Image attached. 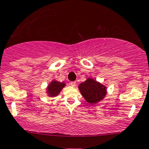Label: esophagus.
<instances>
[{"label":"esophagus","instance_id":"34e87169","mask_svg":"<svg viewBox=\"0 0 149 149\" xmlns=\"http://www.w3.org/2000/svg\"><path fill=\"white\" fill-rule=\"evenodd\" d=\"M70 84V85L72 86V87H75V85H76V82H71Z\"/></svg>","mask_w":149,"mask_h":149}]
</instances>
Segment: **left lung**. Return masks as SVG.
I'll use <instances>...</instances> for the list:
<instances>
[{
	"mask_svg": "<svg viewBox=\"0 0 149 149\" xmlns=\"http://www.w3.org/2000/svg\"><path fill=\"white\" fill-rule=\"evenodd\" d=\"M79 90L85 100L90 104L97 103L106 95V87L92 78L79 85Z\"/></svg>",
	"mask_w": 149,
	"mask_h": 149,
	"instance_id": "obj_1",
	"label": "left lung"
}]
</instances>
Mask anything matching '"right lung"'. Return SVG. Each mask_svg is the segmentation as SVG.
<instances>
[{
  "label": "right lung",
  "mask_w": 149,
  "mask_h": 149,
  "mask_svg": "<svg viewBox=\"0 0 149 149\" xmlns=\"http://www.w3.org/2000/svg\"><path fill=\"white\" fill-rule=\"evenodd\" d=\"M65 86L64 82H57L56 80H53L47 87V93L50 97H55L60 93L62 88Z\"/></svg>",
  "instance_id": "add662e5"
}]
</instances>
